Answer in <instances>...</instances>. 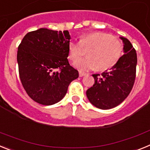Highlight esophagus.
<instances>
[{
	"label": "esophagus",
	"instance_id": "esophagus-1",
	"mask_svg": "<svg viewBox=\"0 0 150 150\" xmlns=\"http://www.w3.org/2000/svg\"><path fill=\"white\" fill-rule=\"evenodd\" d=\"M86 73L82 72V71H79V76H80V77H82V76H86Z\"/></svg>",
	"mask_w": 150,
	"mask_h": 150
}]
</instances>
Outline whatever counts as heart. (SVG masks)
<instances>
[{
	"label": "heart",
	"mask_w": 150,
	"mask_h": 150,
	"mask_svg": "<svg viewBox=\"0 0 150 150\" xmlns=\"http://www.w3.org/2000/svg\"><path fill=\"white\" fill-rule=\"evenodd\" d=\"M83 48H89L87 52L89 56L78 60L84 54ZM122 51L121 40L102 32L86 34L80 38L79 42L71 40L68 43L69 59L78 60L74 66L80 71L94 70L98 67L100 71L111 68L120 60Z\"/></svg>",
	"instance_id": "obj_1"
}]
</instances>
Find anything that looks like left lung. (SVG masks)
Returning <instances> with one entry per match:
<instances>
[{"label": "left lung", "mask_w": 150, "mask_h": 150, "mask_svg": "<svg viewBox=\"0 0 150 150\" xmlns=\"http://www.w3.org/2000/svg\"><path fill=\"white\" fill-rule=\"evenodd\" d=\"M123 42L124 55L110 71L93 74L95 84L86 91L88 100L95 107L109 110L120 104L132 91L136 77L137 53L127 38Z\"/></svg>", "instance_id": "8db88e82"}]
</instances>
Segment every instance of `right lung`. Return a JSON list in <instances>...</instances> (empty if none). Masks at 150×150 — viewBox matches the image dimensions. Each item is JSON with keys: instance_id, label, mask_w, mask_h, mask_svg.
Masks as SVG:
<instances>
[{"instance_id": "1", "label": "right lung", "mask_w": 150, "mask_h": 150, "mask_svg": "<svg viewBox=\"0 0 150 150\" xmlns=\"http://www.w3.org/2000/svg\"><path fill=\"white\" fill-rule=\"evenodd\" d=\"M68 30L40 28L30 31L18 47V73L24 88L34 101L52 105L67 93L78 71L69 64Z\"/></svg>"}]
</instances>
